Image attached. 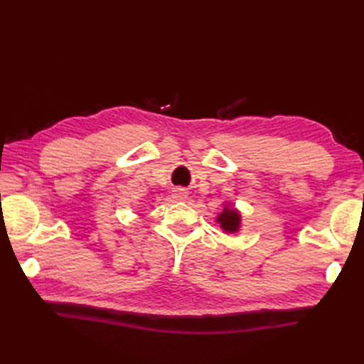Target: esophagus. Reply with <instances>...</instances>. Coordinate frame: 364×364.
Listing matches in <instances>:
<instances>
[{
  "label": "esophagus",
  "mask_w": 364,
  "mask_h": 364,
  "mask_svg": "<svg viewBox=\"0 0 364 364\" xmlns=\"http://www.w3.org/2000/svg\"><path fill=\"white\" fill-rule=\"evenodd\" d=\"M173 198L175 200H186L188 198V191L183 189V188H176L173 191Z\"/></svg>",
  "instance_id": "esophagus-1"
}]
</instances>
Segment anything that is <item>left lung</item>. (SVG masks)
I'll return each mask as SVG.
<instances>
[{
	"label": "left lung",
	"instance_id": "8db88e82",
	"mask_svg": "<svg viewBox=\"0 0 364 364\" xmlns=\"http://www.w3.org/2000/svg\"><path fill=\"white\" fill-rule=\"evenodd\" d=\"M220 227L227 231V233H235L239 228V222H241V215L233 208H225L223 213L218 218Z\"/></svg>",
	"mask_w": 364,
	"mask_h": 364
}]
</instances>
